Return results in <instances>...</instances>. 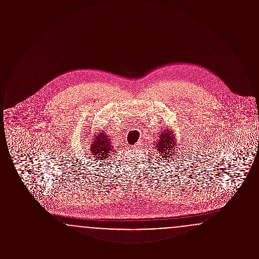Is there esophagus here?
Returning <instances> with one entry per match:
<instances>
[{
  "label": "esophagus",
  "mask_w": 259,
  "mask_h": 259,
  "mask_svg": "<svg viewBox=\"0 0 259 259\" xmlns=\"http://www.w3.org/2000/svg\"><path fill=\"white\" fill-rule=\"evenodd\" d=\"M143 145V143L142 142H138V143H136L135 148H139V147H141Z\"/></svg>",
  "instance_id": "1"
}]
</instances>
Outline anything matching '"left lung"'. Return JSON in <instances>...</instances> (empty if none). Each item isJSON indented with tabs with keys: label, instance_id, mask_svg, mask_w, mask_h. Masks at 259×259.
<instances>
[{
	"label": "left lung",
	"instance_id": "left-lung-1",
	"mask_svg": "<svg viewBox=\"0 0 259 259\" xmlns=\"http://www.w3.org/2000/svg\"><path fill=\"white\" fill-rule=\"evenodd\" d=\"M155 148H157L162 157L167 158L168 161L176 153V150L180 149L179 145H177L176 134H174L171 129H166L160 132L159 140L155 144Z\"/></svg>",
	"mask_w": 259,
	"mask_h": 259
}]
</instances>
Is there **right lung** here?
Wrapping results in <instances>:
<instances>
[{
    "label": "right lung",
    "instance_id": "add662e5",
    "mask_svg": "<svg viewBox=\"0 0 259 259\" xmlns=\"http://www.w3.org/2000/svg\"><path fill=\"white\" fill-rule=\"evenodd\" d=\"M109 137L110 136L103 130L93 135V141L91 145H89L88 150L90 151V155H94L92 157H94L95 160H107L110 155L113 154L115 148L111 146V138Z\"/></svg>",
    "mask_w": 259,
    "mask_h": 259
}]
</instances>
